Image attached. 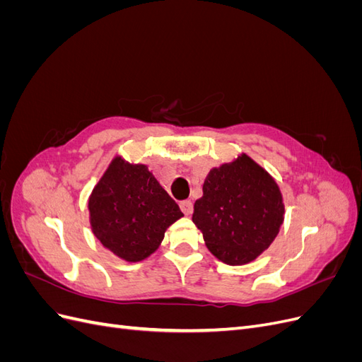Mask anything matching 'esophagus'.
I'll return each mask as SVG.
<instances>
[{
	"mask_svg": "<svg viewBox=\"0 0 362 362\" xmlns=\"http://www.w3.org/2000/svg\"><path fill=\"white\" fill-rule=\"evenodd\" d=\"M180 206H181V210H182V213L185 216H190L193 213V204H192V201H182V202H180Z\"/></svg>",
	"mask_w": 362,
	"mask_h": 362,
	"instance_id": "obj_1",
	"label": "esophagus"
}]
</instances>
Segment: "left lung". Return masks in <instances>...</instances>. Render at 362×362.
I'll list each match as a JSON object with an SVG mask.
<instances>
[{
    "label": "left lung",
    "mask_w": 362,
    "mask_h": 362,
    "mask_svg": "<svg viewBox=\"0 0 362 362\" xmlns=\"http://www.w3.org/2000/svg\"><path fill=\"white\" fill-rule=\"evenodd\" d=\"M202 192L192 221L216 258L247 264L276 238L286 213L279 185L249 156L211 169Z\"/></svg>",
    "instance_id": "1"
}]
</instances>
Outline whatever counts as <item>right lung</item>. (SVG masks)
<instances>
[{
  "label": "right lung",
  "mask_w": 362,
  "mask_h": 362,
  "mask_svg": "<svg viewBox=\"0 0 362 362\" xmlns=\"http://www.w3.org/2000/svg\"><path fill=\"white\" fill-rule=\"evenodd\" d=\"M89 213L96 238L129 262L154 254L166 229L184 216L148 166L122 157L112 160L95 185Z\"/></svg>",
  "instance_id": "right-lung-1"
}]
</instances>
